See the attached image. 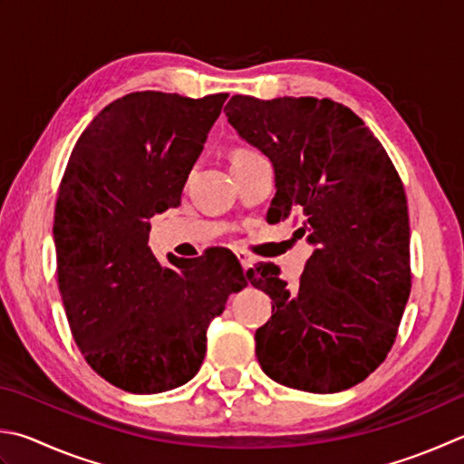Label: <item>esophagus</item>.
Instances as JSON below:
<instances>
[{"label":"esophagus","mask_w":464,"mask_h":464,"mask_svg":"<svg viewBox=\"0 0 464 464\" xmlns=\"http://www.w3.org/2000/svg\"><path fill=\"white\" fill-rule=\"evenodd\" d=\"M236 256H238V260H240V265H242L244 270H248L252 265H255V258H252V256L248 255V252L236 250Z\"/></svg>","instance_id":"obj_1"}]
</instances>
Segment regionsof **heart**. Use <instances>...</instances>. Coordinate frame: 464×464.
Returning <instances> with one entry per match:
<instances>
[{
    "label": "heart",
    "instance_id": "1",
    "mask_svg": "<svg viewBox=\"0 0 464 464\" xmlns=\"http://www.w3.org/2000/svg\"><path fill=\"white\" fill-rule=\"evenodd\" d=\"M255 157H260L256 151L246 150V147H240V150H236L232 153V163H242V161H248V160H255Z\"/></svg>",
    "mask_w": 464,
    "mask_h": 464
}]
</instances>
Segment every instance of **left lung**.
<instances>
[{
    "mask_svg": "<svg viewBox=\"0 0 464 464\" xmlns=\"http://www.w3.org/2000/svg\"><path fill=\"white\" fill-rule=\"evenodd\" d=\"M224 112L275 165L268 216L295 218L293 236L313 246L295 291L273 262L246 273L273 299L255 335L260 368L313 394L352 388L386 360L412 288L404 183L370 127L331 99L234 94Z\"/></svg>",
    "mask_w": 464,
    "mask_h": 464,
    "instance_id": "left-lung-1",
    "label": "left lung"
}]
</instances>
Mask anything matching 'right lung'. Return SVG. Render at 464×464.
<instances>
[{
	"label": "right lung",
	"mask_w": 464,
	"mask_h": 464,
	"mask_svg": "<svg viewBox=\"0 0 464 464\" xmlns=\"http://www.w3.org/2000/svg\"><path fill=\"white\" fill-rule=\"evenodd\" d=\"M226 99L125 94L78 137L60 181L56 273L70 329L86 363L130 394L194 378L209 321L248 285L230 252L169 256L163 268L147 246L151 216L179 206Z\"/></svg>",
	"instance_id": "add662e5"
}]
</instances>
